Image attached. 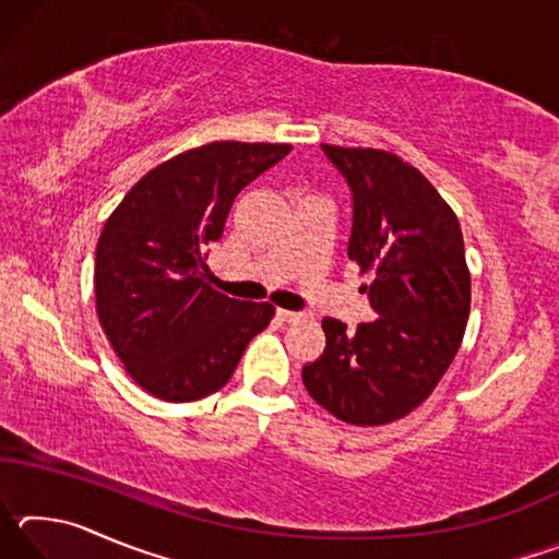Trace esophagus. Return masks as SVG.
<instances>
[{
	"instance_id": "obj_1",
	"label": "esophagus",
	"mask_w": 559,
	"mask_h": 559,
	"mask_svg": "<svg viewBox=\"0 0 559 559\" xmlns=\"http://www.w3.org/2000/svg\"><path fill=\"white\" fill-rule=\"evenodd\" d=\"M276 316H278L281 320H286V323H298V320H302V313H296V310H283V308H278Z\"/></svg>"
}]
</instances>
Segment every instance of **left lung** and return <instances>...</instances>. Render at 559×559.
I'll use <instances>...</instances> for the list:
<instances>
[{
  "instance_id": "left-lung-1",
  "label": "left lung",
  "mask_w": 559,
  "mask_h": 559,
  "mask_svg": "<svg viewBox=\"0 0 559 559\" xmlns=\"http://www.w3.org/2000/svg\"><path fill=\"white\" fill-rule=\"evenodd\" d=\"M353 192L347 257L377 318L323 320L325 349L302 367L308 394L337 419L380 427L414 412L456 357L471 310L461 224L419 169L374 147L323 145Z\"/></svg>"
}]
</instances>
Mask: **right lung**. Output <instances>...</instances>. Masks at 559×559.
I'll use <instances>...</instances> for the list:
<instances>
[{
	"mask_svg": "<svg viewBox=\"0 0 559 559\" xmlns=\"http://www.w3.org/2000/svg\"><path fill=\"white\" fill-rule=\"evenodd\" d=\"M290 153L222 140L169 157L122 197L96 249V310L132 382L165 402H194L231 380L271 302L212 288L206 249L236 194Z\"/></svg>",
	"mask_w": 559,
	"mask_h": 559,
	"instance_id": "obj_1",
	"label": "right lung"
}]
</instances>
